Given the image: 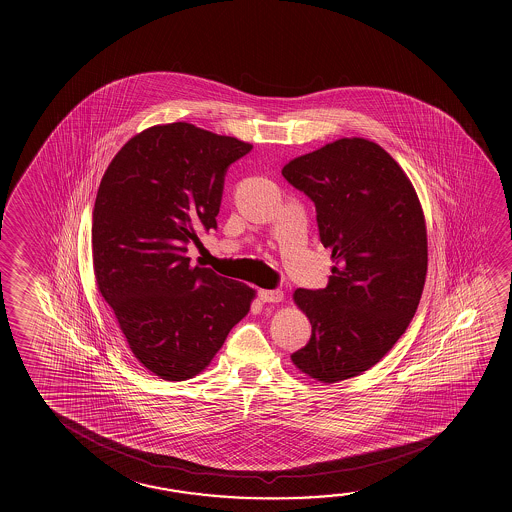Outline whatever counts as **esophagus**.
Returning a JSON list of instances; mask_svg holds the SVG:
<instances>
[{"label":"esophagus","mask_w":512,"mask_h":512,"mask_svg":"<svg viewBox=\"0 0 512 512\" xmlns=\"http://www.w3.org/2000/svg\"><path fill=\"white\" fill-rule=\"evenodd\" d=\"M259 298L264 303H278L284 300V293L280 289H260Z\"/></svg>","instance_id":"1"}]
</instances>
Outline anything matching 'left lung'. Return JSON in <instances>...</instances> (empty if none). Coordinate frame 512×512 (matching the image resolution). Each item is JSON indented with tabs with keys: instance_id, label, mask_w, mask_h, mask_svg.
I'll use <instances>...</instances> for the list:
<instances>
[{
	"instance_id": "left-lung-1",
	"label": "left lung",
	"mask_w": 512,
	"mask_h": 512,
	"mask_svg": "<svg viewBox=\"0 0 512 512\" xmlns=\"http://www.w3.org/2000/svg\"><path fill=\"white\" fill-rule=\"evenodd\" d=\"M282 175L316 205L334 262L325 289L294 291L312 336L291 361L323 384L357 377L393 348L418 309L428 268L418 194L400 164L362 137L289 160Z\"/></svg>"
}]
</instances>
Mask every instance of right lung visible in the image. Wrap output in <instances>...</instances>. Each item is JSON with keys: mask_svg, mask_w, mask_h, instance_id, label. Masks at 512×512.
<instances>
[{"mask_svg": "<svg viewBox=\"0 0 512 512\" xmlns=\"http://www.w3.org/2000/svg\"><path fill=\"white\" fill-rule=\"evenodd\" d=\"M252 148L185 121L155 125L134 135L101 178L96 285L135 359L164 380L202 373L257 294L185 255L200 228H216L227 168Z\"/></svg>", "mask_w": 512, "mask_h": 512, "instance_id": "1", "label": "right lung"}]
</instances>
